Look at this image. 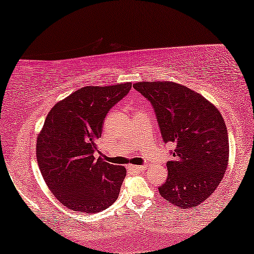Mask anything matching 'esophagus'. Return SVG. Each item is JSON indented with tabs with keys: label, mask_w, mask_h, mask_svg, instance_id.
<instances>
[{
	"label": "esophagus",
	"mask_w": 254,
	"mask_h": 254,
	"mask_svg": "<svg viewBox=\"0 0 254 254\" xmlns=\"http://www.w3.org/2000/svg\"><path fill=\"white\" fill-rule=\"evenodd\" d=\"M130 170H134V171H143V170L145 169V166L143 165H129L128 166Z\"/></svg>",
	"instance_id": "34e87169"
}]
</instances>
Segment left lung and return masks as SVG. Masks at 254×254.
Returning <instances> with one entry per match:
<instances>
[{"label":"left lung","instance_id":"obj_1","mask_svg":"<svg viewBox=\"0 0 254 254\" xmlns=\"http://www.w3.org/2000/svg\"><path fill=\"white\" fill-rule=\"evenodd\" d=\"M133 88L151 103L164 143L175 145L159 194L183 209L199 206L217 189L228 166L229 137L220 111L175 82H138Z\"/></svg>","mask_w":254,"mask_h":254}]
</instances>
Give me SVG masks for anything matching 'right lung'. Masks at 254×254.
<instances>
[{
	"label": "right lung",
	"mask_w": 254,
	"mask_h": 254,
	"mask_svg": "<svg viewBox=\"0 0 254 254\" xmlns=\"http://www.w3.org/2000/svg\"><path fill=\"white\" fill-rule=\"evenodd\" d=\"M130 88L131 83L84 86L48 113L37 138V161L51 192L65 207L92 214L119 195L126 169L93 154L106 114Z\"/></svg>",
	"instance_id": "right-lung-1"
}]
</instances>
